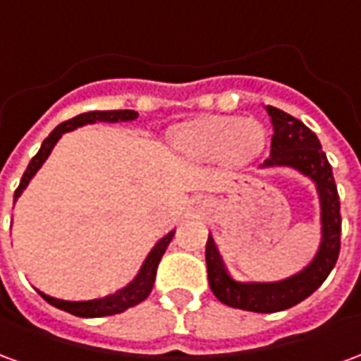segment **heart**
<instances>
[{"label": "heart", "mask_w": 361, "mask_h": 361, "mask_svg": "<svg viewBox=\"0 0 361 361\" xmlns=\"http://www.w3.org/2000/svg\"><path fill=\"white\" fill-rule=\"evenodd\" d=\"M172 142L183 157L199 162L222 158L228 166L242 168L263 152L267 131L257 119L234 116L203 118L176 127Z\"/></svg>", "instance_id": "obj_1"}]
</instances>
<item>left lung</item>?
Here are the masks:
<instances>
[{
  "mask_svg": "<svg viewBox=\"0 0 361 361\" xmlns=\"http://www.w3.org/2000/svg\"><path fill=\"white\" fill-rule=\"evenodd\" d=\"M265 108L272 123L271 157L259 166V170L292 168L315 185L321 211V240L313 259L302 271L286 279L259 282L234 279L220 255L214 238L209 234L204 257L212 294L230 307L255 313L284 311L303 302L325 282L329 272L336 265L341 251V199L334 183L333 168L321 150L317 135L286 111L274 106Z\"/></svg>",
  "mask_w": 361,
  "mask_h": 361,
  "instance_id": "obj_1",
  "label": "left lung"
}]
</instances>
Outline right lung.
Listing matches in <instances>:
<instances>
[{"label":"right lung","instance_id":"1","mask_svg":"<svg viewBox=\"0 0 361 361\" xmlns=\"http://www.w3.org/2000/svg\"><path fill=\"white\" fill-rule=\"evenodd\" d=\"M139 118V114L133 110H108V111H87V114H79L75 116L73 119L69 121H63L59 123L54 131H51L46 139H44L42 147L36 152V157L28 162L27 170L20 178V183L17 191H15V203L17 199L23 195V191L27 189V185L30 183V180L35 178L36 172L42 168V164L48 160L50 152L54 150V147L58 145V141L69 131H73L77 127L90 126V123H98V121H104V123H123V121H133V119ZM176 230H170L164 238H160L154 247L149 251L147 259L142 261L141 269L135 274V279L126 284L123 288L116 290L114 294L104 295V298H94V300H82V302H71V300H59V298H54V295L44 294L42 290H38V294L42 295L44 300L48 303H51L54 307L58 310H63L71 315H77V317H108V315H116V313H121V311L133 307L137 303L145 302L149 298L150 290L154 286V279H157V269L160 259L164 255L166 247L172 242Z\"/></svg>","mask_w":361,"mask_h":361}]
</instances>
